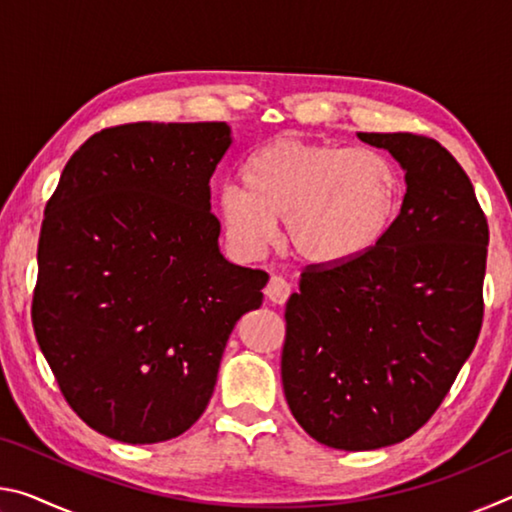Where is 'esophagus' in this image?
Instances as JSON below:
<instances>
[{"label": "esophagus", "instance_id": "obj_1", "mask_svg": "<svg viewBox=\"0 0 512 512\" xmlns=\"http://www.w3.org/2000/svg\"><path fill=\"white\" fill-rule=\"evenodd\" d=\"M264 293H266L268 300L275 302V305H284V302H287L289 296H291V284L284 280V277L273 275L271 280H268Z\"/></svg>", "mask_w": 512, "mask_h": 512}]
</instances>
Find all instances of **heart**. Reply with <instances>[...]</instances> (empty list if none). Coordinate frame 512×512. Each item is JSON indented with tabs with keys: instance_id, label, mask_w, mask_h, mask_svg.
I'll return each mask as SVG.
<instances>
[{
	"instance_id": "heart-1",
	"label": "heart",
	"mask_w": 512,
	"mask_h": 512,
	"mask_svg": "<svg viewBox=\"0 0 512 512\" xmlns=\"http://www.w3.org/2000/svg\"><path fill=\"white\" fill-rule=\"evenodd\" d=\"M241 183L216 196L223 230L241 253L262 255L287 221L293 253L336 266L375 248L400 210L402 180L395 164L366 146L275 137L250 155Z\"/></svg>"
}]
</instances>
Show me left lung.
Listing matches in <instances>:
<instances>
[{
    "mask_svg": "<svg viewBox=\"0 0 512 512\" xmlns=\"http://www.w3.org/2000/svg\"><path fill=\"white\" fill-rule=\"evenodd\" d=\"M357 135L404 169L400 214L366 255L305 268L282 350L293 418L345 452L402 443L445 400L481 332L490 239L445 146L411 133Z\"/></svg>",
    "mask_w": 512,
    "mask_h": 512,
    "instance_id": "1",
    "label": "left lung"
}]
</instances>
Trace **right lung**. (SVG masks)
<instances>
[{
    "mask_svg": "<svg viewBox=\"0 0 512 512\" xmlns=\"http://www.w3.org/2000/svg\"><path fill=\"white\" fill-rule=\"evenodd\" d=\"M225 121H137L65 164L38 241L33 329L76 415L112 440L185 433L214 393L237 320L268 275L230 264L210 178Z\"/></svg>",
    "mask_w": 512,
    "mask_h": 512,
    "instance_id": "add662e5",
    "label": "right lung"
}]
</instances>
